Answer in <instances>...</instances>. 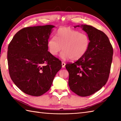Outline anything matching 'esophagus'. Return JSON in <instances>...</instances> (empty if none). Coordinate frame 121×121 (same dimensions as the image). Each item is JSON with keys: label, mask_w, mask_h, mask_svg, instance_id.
Returning <instances> with one entry per match:
<instances>
[{"label": "esophagus", "mask_w": 121, "mask_h": 121, "mask_svg": "<svg viewBox=\"0 0 121 121\" xmlns=\"http://www.w3.org/2000/svg\"><path fill=\"white\" fill-rule=\"evenodd\" d=\"M65 63L64 62H62V68H65Z\"/></svg>", "instance_id": "1"}]
</instances>
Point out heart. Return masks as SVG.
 <instances>
[{
	"label": "heart",
	"mask_w": 121,
	"mask_h": 121,
	"mask_svg": "<svg viewBox=\"0 0 121 121\" xmlns=\"http://www.w3.org/2000/svg\"><path fill=\"white\" fill-rule=\"evenodd\" d=\"M56 38L48 40V51L53 56H56L62 49L61 58L63 60L76 61L81 59L87 52L90 44L87 35L69 28L59 29Z\"/></svg>",
	"instance_id": "1"
}]
</instances>
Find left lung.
I'll return each instance as SVG.
<instances>
[{
    "label": "left lung",
    "mask_w": 121,
    "mask_h": 121,
    "mask_svg": "<svg viewBox=\"0 0 121 121\" xmlns=\"http://www.w3.org/2000/svg\"><path fill=\"white\" fill-rule=\"evenodd\" d=\"M90 39L87 52L73 63H67L68 84L70 90L81 97H87L99 91L108 81L113 49L107 35L92 26L82 24Z\"/></svg>",
    "instance_id": "obj_1"
}]
</instances>
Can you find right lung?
I'll return each mask as SVG.
<instances>
[{
  "instance_id": "obj_1",
  "label": "right lung",
  "mask_w": 121,
  "mask_h": 121,
  "mask_svg": "<svg viewBox=\"0 0 121 121\" xmlns=\"http://www.w3.org/2000/svg\"><path fill=\"white\" fill-rule=\"evenodd\" d=\"M53 25L24 28L18 31L8 48L10 76L22 92L32 96L42 95L52 85L61 61L48 51V43Z\"/></svg>"
}]
</instances>
